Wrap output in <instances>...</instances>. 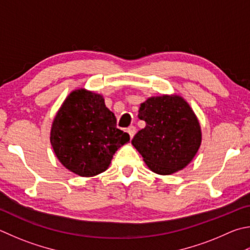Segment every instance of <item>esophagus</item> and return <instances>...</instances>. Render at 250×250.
<instances>
[{"label": "esophagus", "mask_w": 250, "mask_h": 250, "mask_svg": "<svg viewBox=\"0 0 250 250\" xmlns=\"http://www.w3.org/2000/svg\"><path fill=\"white\" fill-rule=\"evenodd\" d=\"M126 132L129 133V135H130V138L132 139L133 137H134V134H135V132H137V129H135V126H133V125H131V126H129L128 128V130H126Z\"/></svg>", "instance_id": "1"}]
</instances>
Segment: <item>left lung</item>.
Masks as SVG:
<instances>
[{"label":"left lung","mask_w":250,"mask_h":250,"mask_svg":"<svg viewBox=\"0 0 250 250\" xmlns=\"http://www.w3.org/2000/svg\"><path fill=\"white\" fill-rule=\"evenodd\" d=\"M145 128L131 141L152 171L169 175L185 168L201 144L200 124L191 107L178 95L149 97L141 104Z\"/></svg>","instance_id":"8db88e82"}]
</instances>
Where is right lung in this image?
Instances as JSON below:
<instances>
[{
  "label": "right lung",
  "instance_id": "obj_1",
  "mask_svg": "<svg viewBox=\"0 0 250 250\" xmlns=\"http://www.w3.org/2000/svg\"><path fill=\"white\" fill-rule=\"evenodd\" d=\"M116 125V117L102 95L76 89L54 117L50 142L65 168L93 177L105 171L117 149L130 141V135Z\"/></svg>",
  "mask_w": 250,
  "mask_h": 250
}]
</instances>
